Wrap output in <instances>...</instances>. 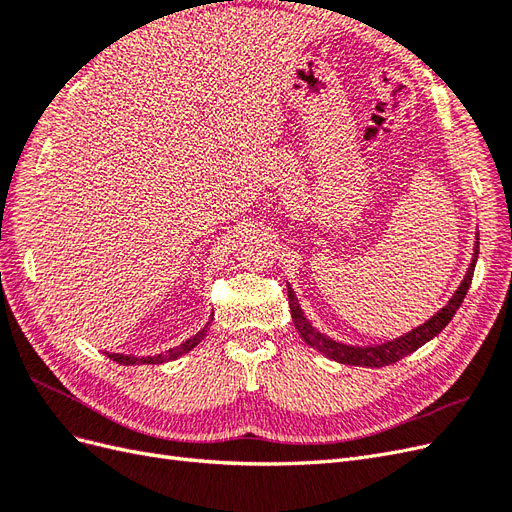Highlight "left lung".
Instances as JSON below:
<instances>
[{
  "label": "left lung",
  "instance_id": "1",
  "mask_svg": "<svg viewBox=\"0 0 512 512\" xmlns=\"http://www.w3.org/2000/svg\"><path fill=\"white\" fill-rule=\"evenodd\" d=\"M476 258H478V245H476V250H474V258L470 262V269H468L466 277H463V282L457 288V292L453 294V299L448 301L436 316L429 318L425 324H421V327H416L414 331L393 339V342H386V344H380V346H367V348L346 346V344L333 342V339L324 337L322 333H318L312 327V324L307 322V318L301 312L297 297H294L292 288L288 286V303H290V316H292V322H294V329H297V333L303 337V342L307 346L316 348L320 354H327L329 359H333L337 363L356 365V367H384V365H393V363L404 359V356H408L414 350L421 348L423 344H427L429 339L436 337L446 327V324L453 320V316L457 314V309L461 307L463 299H466V294L470 290L474 267H476Z\"/></svg>",
  "mask_w": 512,
  "mask_h": 512
}]
</instances>
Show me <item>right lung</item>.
I'll return each mask as SVG.
<instances>
[{"label":"right lung","instance_id":"1","mask_svg":"<svg viewBox=\"0 0 512 512\" xmlns=\"http://www.w3.org/2000/svg\"><path fill=\"white\" fill-rule=\"evenodd\" d=\"M207 329H209V324L207 327L203 329V331H198L192 339H188V342H183L181 346H175V348H170V350H166V352H162V354H156V356H141V359H138V356H132V354H115V352H106V356L108 359H113L115 363H119V365H158V363H168V361H175V359H179V356H183L185 352H190L194 346H198L200 344V339H203L205 335H207Z\"/></svg>","mask_w":512,"mask_h":512}]
</instances>
